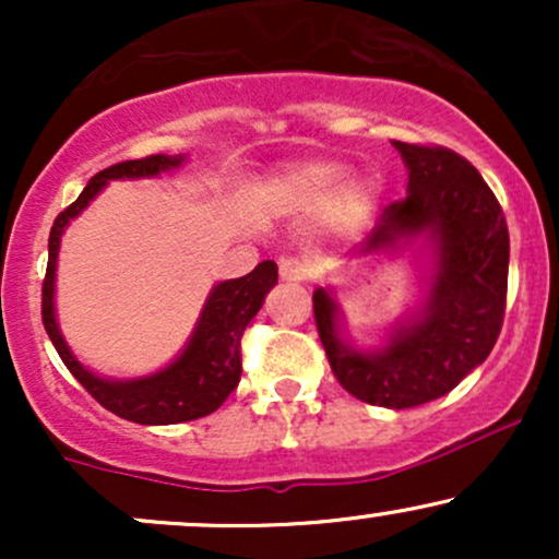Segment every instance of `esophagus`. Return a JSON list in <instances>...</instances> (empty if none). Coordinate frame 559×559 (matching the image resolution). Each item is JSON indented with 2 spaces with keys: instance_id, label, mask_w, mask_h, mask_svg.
<instances>
[{
  "instance_id": "esophagus-1",
  "label": "esophagus",
  "mask_w": 559,
  "mask_h": 559,
  "mask_svg": "<svg viewBox=\"0 0 559 559\" xmlns=\"http://www.w3.org/2000/svg\"><path fill=\"white\" fill-rule=\"evenodd\" d=\"M281 278L294 281V284H301V281L310 278V262L297 258V254L284 258L281 260Z\"/></svg>"
}]
</instances>
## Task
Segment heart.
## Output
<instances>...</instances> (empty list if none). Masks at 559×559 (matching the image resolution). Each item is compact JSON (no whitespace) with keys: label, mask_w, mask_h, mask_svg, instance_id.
I'll list each match as a JSON object with an SVG mask.
<instances>
[{"label":"heart","mask_w":559,"mask_h":559,"mask_svg":"<svg viewBox=\"0 0 559 559\" xmlns=\"http://www.w3.org/2000/svg\"><path fill=\"white\" fill-rule=\"evenodd\" d=\"M349 173L336 163H307L299 168L288 170L281 178V191L297 204H320L325 202L333 191L342 189Z\"/></svg>","instance_id":"b5f03b06"}]
</instances>
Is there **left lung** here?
Returning <instances> with one entry per match:
<instances>
[{
    "instance_id": "left-lung-1",
    "label": "left lung",
    "mask_w": 559,
    "mask_h": 559,
    "mask_svg": "<svg viewBox=\"0 0 559 559\" xmlns=\"http://www.w3.org/2000/svg\"><path fill=\"white\" fill-rule=\"evenodd\" d=\"M409 170L407 197L381 213L365 252L428 234L436 273L423 316L378 352L338 338L336 301L312 294V312L333 376L357 400L404 409L439 400L489 357L504 320L510 234L480 173L457 152L394 141Z\"/></svg>"
}]
</instances>
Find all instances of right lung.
Returning a JSON list of instances; mask_svg holds the SVG:
<instances>
[{
	"label": "right lung",
	"mask_w": 559,
	"mask_h": 559,
	"mask_svg": "<svg viewBox=\"0 0 559 559\" xmlns=\"http://www.w3.org/2000/svg\"><path fill=\"white\" fill-rule=\"evenodd\" d=\"M181 159L183 157L150 155L141 159H126V163L99 170L81 191V197L55 217V226L49 230V262L41 286L44 329L52 338L60 360L75 376V381L102 407L123 420L141 423V426H173V423L204 418L228 400V394L239 386L241 378L243 331H247L249 320L260 312L265 294L278 284V267L273 260L260 262L243 278L217 284L181 357L155 376L136 378V381H107V378L94 376L92 370H86L75 360L55 320V267L62 230L112 178L157 176L163 170L178 168Z\"/></svg>",
	"instance_id": "obj_1"
}]
</instances>
